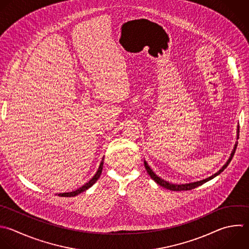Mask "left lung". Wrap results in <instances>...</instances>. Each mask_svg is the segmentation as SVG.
Instances as JSON below:
<instances>
[{
  "instance_id": "left-lung-1",
  "label": "left lung",
  "mask_w": 249,
  "mask_h": 249,
  "mask_svg": "<svg viewBox=\"0 0 249 249\" xmlns=\"http://www.w3.org/2000/svg\"><path fill=\"white\" fill-rule=\"evenodd\" d=\"M236 139H238V126H237V129H236ZM235 149H236V143L234 144L233 149H232V151H231V155H230V158L228 159V160L226 161V163H225L216 173L212 174L211 176H209V177H207V178H205V179H202V180H199V181L191 182V183H185V184H174V183H170V182H168V181L163 180V179L160 178V176H158V175L153 171V169L149 166V164L147 163V161H146L145 160H144V165H145V168H146L148 174L150 175V177H151L158 185H160V186H161V187H163V188H165V189L171 190V191H188V190L195 189V188H196V187H198V186H200V185L206 183L207 181L213 179L214 177H216L217 175H219L222 171H224V169L228 166V164H229L230 161L231 160V159H232V157H233V154H234V152H235Z\"/></svg>"
}]
</instances>
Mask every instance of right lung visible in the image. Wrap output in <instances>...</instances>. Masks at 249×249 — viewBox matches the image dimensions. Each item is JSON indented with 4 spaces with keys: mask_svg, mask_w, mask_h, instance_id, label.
Returning a JSON list of instances; mask_svg holds the SVG:
<instances>
[{
    "mask_svg": "<svg viewBox=\"0 0 249 249\" xmlns=\"http://www.w3.org/2000/svg\"><path fill=\"white\" fill-rule=\"evenodd\" d=\"M103 162H104V157L102 158V160H101V162H100V164H99V167H98L96 173H95V174L92 176V178H91L89 182H87L85 185H83L82 187H80L79 189H77V190H75V191H72V192H65V193H59V194H56V195L59 196H78L79 194H81V193L87 191L88 189H89V188L99 179V177H100V175H101V173H102V169H103Z\"/></svg>",
    "mask_w": 249,
    "mask_h": 249,
    "instance_id": "add662e5",
    "label": "right lung"
}]
</instances>
